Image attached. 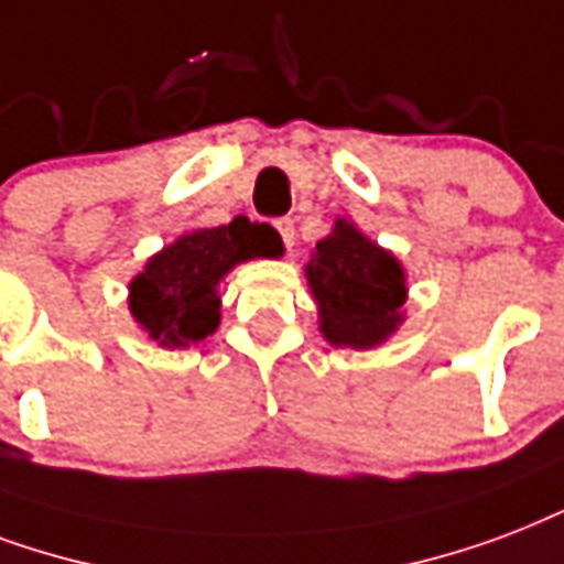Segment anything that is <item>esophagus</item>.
Here are the masks:
<instances>
[{
  "label": "esophagus",
  "instance_id": "esophagus-1",
  "mask_svg": "<svg viewBox=\"0 0 564 564\" xmlns=\"http://www.w3.org/2000/svg\"><path fill=\"white\" fill-rule=\"evenodd\" d=\"M274 227H278V234H281L283 245H286V248H292V245H295V221H292V218H278V221H274Z\"/></svg>",
  "mask_w": 564,
  "mask_h": 564
}]
</instances>
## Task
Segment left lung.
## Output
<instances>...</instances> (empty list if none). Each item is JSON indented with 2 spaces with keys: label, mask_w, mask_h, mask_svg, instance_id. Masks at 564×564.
<instances>
[{
  "label": "left lung",
  "mask_w": 564,
  "mask_h": 564,
  "mask_svg": "<svg viewBox=\"0 0 564 564\" xmlns=\"http://www.w3.org/2000/svg\"><path fill=\"white\" fill-rule=\"evenodd\" d=\"M304 274L319 307L322 337L330 346L372 349L405 319V269L346 218H337L316 242Z\"/></svg>",
  "instance_id": "left-lung-1"
}]
</instances>
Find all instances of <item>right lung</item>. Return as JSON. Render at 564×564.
I'll return each mask as SVG.
<instances>
[{"mask_svg":"<svg viewBox=\"0 0 564 564\" xmlns=\"http://www.w3.org/2000/svg\"><path fill=\"white\" fill-rule=\"evenodd\" d=\"M278 230L236 215L230 225L183 234L129 283V313L162 349H188L221 322L218 283L253 257H281Z\"/></svg>","mask_w":564,"mask_h":564,"instance_id":"1","label":"right lung"}]
</instances>
